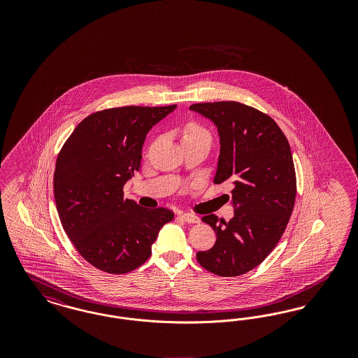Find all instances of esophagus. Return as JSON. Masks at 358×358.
Instances as JSON below:
<instances>
[{
    "label": "esophagus",
    "mask_w": 358,
    "mask_h": 358,
    "mask_svg": "<svg viewBox=\"0 0 358 358\" xmlns=\"http://www.w3.org/2000/svg\"><path fill=\"white\" fill-rule=\"evenodd\" d=\"M180 217H181L184 222H190V224H199V222H200V217H199L197 215H194V213H189V212L181 213V215H180Z\"/></svg>",
    "instance_id": "34e87169"
}]
</instances>
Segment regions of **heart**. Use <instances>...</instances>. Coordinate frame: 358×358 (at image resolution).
Masks as SVG:
<instances>
[{
	"mask_svg": "<svg viewBox=\"0 0 358 358\" xmlns=\"http://www.w3.org/2000/svg\"><path fill=\"white\" fill-rule=\"evenodd\" d=\"M193 138H208V139H210V134L201 124H199L196 122H187L184 130H182V141L193 139Z\"/></svg>",
	"mask_w": 358,
	"mask_h": 358,
	"instance_id": "obj_1",
	"label": "heart"
}]
</instances>
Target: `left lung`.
<instances>
[{
  "mask_svg": "<svg viewBox=\"0 0 358 358\" xmlns=\"http://www.w3.org/2000/svg\"><path fill=\"white\" fill-rule=\"evenodd\" d=\"M212 120L220 136L213 182L231 181L234 219L201 220L216 243L197 262L219 276H238L257 267L276 247L292 213L296 176L289 141L276 122L238 102L196 103L189 107Z\"/></svg>",
  "mask_w": 358,
  "mask_h": 358,
  "instance_id": "8db88e82",
  "label": "left lung"
}]
</instances>
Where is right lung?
Listing matches in <instances>:
<instances>
[{"label":"right lung","instance_id":"obj_1","mask_svg":"<svg viewBox=\"0 0 358 358\" xmlns=\"http://www.w3.org/2000/svg\"><path fill=\"white\" fill-rule=\"evenodd\" d=\"M177 104L124 106L82 120L56 159L53 193L62 225L78 252L104 273L142 266L164 224L174 213L123 199V187L139 171L142 146L155 123Z\"/></svg>","mask_w":358,"mask_h":358}]
</instances>
